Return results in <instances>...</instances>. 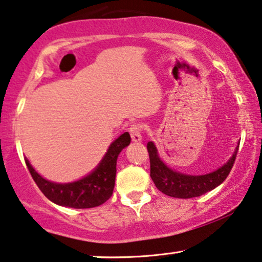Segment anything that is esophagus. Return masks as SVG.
I'll return each mask as SVG.
<instances>
[{
  "instance_id": "obj_1",
  "label": "esophagus",
  "mask_w": 262,
  "mask_h": 262,
  "mask_svg": "<svg viewBox=\"0 0 262 262\" xmlns=\"http://www.w3.org/2000/svg\"><path fill=\"white\" fill-rule=\"evenodd\" d=\"M142 130H144V125H142L141 123L132 124L130 128H129V133H130L132 140H133L134 142L141 141Z\"/></svg>"
}]
</instances>
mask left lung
Masks as SVG:
<instances>
[{"label": "left lung", "mask_w": 262, "mask_h": 262, "mask_svg": "<svg viewBox=\"0 0 262 262\" xmlns=\"http://www.w3.org/2000/svg\"><path fill=\"white\" fill-rule=\"evenodd\" d=\"M147 151L149 155V164H151V179L155 182L156 187L169 196L189 199L200 196L224 182L231 171L238 148H236L231 159L225 165L219 167L213 172L201 176L184 175V173L169 169L160 160L153 142L147 144Z\"/></svg>", "instance_id": "8db88e82"}]
</instances>
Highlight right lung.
I'll use <instances>...</instances> for the list:
<instances>
[{"mask_svg":"<svg viewBox=\"0 0 262 262\" xmlns=\"http://www.w3.org/2000/svg\"><path fill=\"white\" fill-rule=\"evenodd\" d=\"M130 144V135L125 132L110 145L105 157L97 169L82 180L73 183L58 184L38 175L25 159L27 169L41 193L49 200L61 206L73 208H91L102 205L113 195L116 177V162L120 152Z\"/></svg>","mask_w":262,"mask_h":262,"instance_id":"right-lung-1","label":"right lung"}]
</instances>
